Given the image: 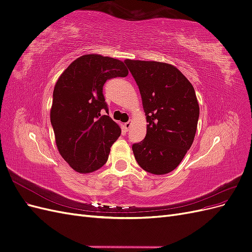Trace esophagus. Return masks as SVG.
I'll return each mask as SVG.
<instances>
[{"label": "esophagus", "instance_id": "obj_1", "mask_svg": "<svg viewBox=\"0 0 252 252\" xmlns=\"http://www.w3.org/2000/svg\"><path fill=\"white\" fill-rule=\"evenodd\" d=\"M131 124H132V123H131V121H128L127 123H125V124H124V127H125V130H126V131H128L129 129H130Z\"/></svg>", "mask_w": 252, "mask_h": 252}]
</instances>
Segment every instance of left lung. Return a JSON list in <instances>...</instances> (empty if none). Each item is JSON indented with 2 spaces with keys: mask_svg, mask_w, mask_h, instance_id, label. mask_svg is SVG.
I'll return each mask as SVG.
<instances>
[{
  "mask_svg": "<svg viewBox=\"0 0 252 252\" xmlns=\"http://www.w3.org/2000/svg\"><path fill=\"white\" fill-rule=\"evenodd\" d=\"M124 63L139 87L148 123L145 139L132 145L134 158L145 171L166 174L177 168L194 140L200 116L194 88L172 65Z\"/></svg>",
  "mask_w": 252,
  "mask_h": 252,
  "instance_id": "obj_1",
  "label": "left lung"
}]
</instances>
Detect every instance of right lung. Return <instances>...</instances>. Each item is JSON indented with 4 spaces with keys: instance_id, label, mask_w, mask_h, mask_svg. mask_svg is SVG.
Wrapping results in <instances>:
<instances>
[{
    "instance_id": "obj_1",
    "label": "right lung",
    "mask_w": 252,
    "mask_h": 252,
    "mask_svg": "<svg viewBox=\"0 0 252 252\" xmlns=\"http://www.w3.org/2000/svg\"><path fill=\"white\" fill-rule=\"evenodd\" d=\"M127 74L124 63L117 59L86 55L73 61L59 78L50 122L59 152L75 171L94 172L107 162L121 128L108 116L103 86L107 80Z\"/></svg>"
}]
</instances>
